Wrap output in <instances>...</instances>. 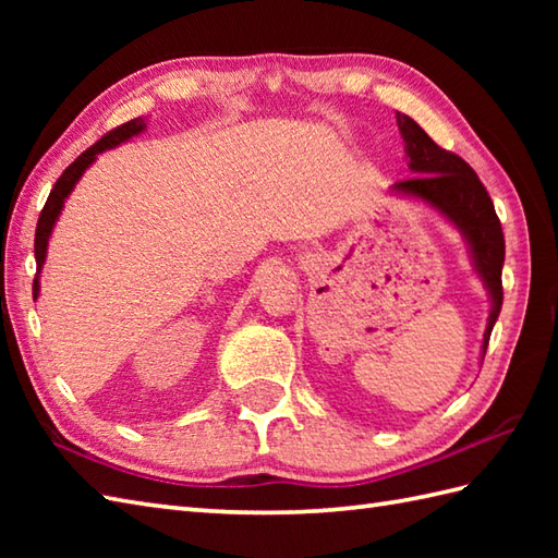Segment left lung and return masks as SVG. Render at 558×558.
Listing matches in <instances>:
<instances>
[{
	"mask_svg": "<svg viewBox=\"0 0 558 558\" xmlns=\"http://www.w3.org/2000/svg\"><path fill=\"white\" fill-rule=\"evenodd\" d=\"M398 129L405 141V150L410 158V170L414 177L405 182H396L393 192L422 198L424 204L436 208L441 216L465 236L470 246L472 264L484 280L492 298L489 324L482 340V360L489 345L492 328L499 318L504 304L501 268L506 256L501 220L496 216L487 189L480 182L475 170L456 153L436 146L432 136L412 120V117L396 112Z\"/></svg>",
	"mask_w": 558,
	"mask_h": 558,
	"instance_id": "left-lung-1",
	"label": "left lung"
}]
</instances>
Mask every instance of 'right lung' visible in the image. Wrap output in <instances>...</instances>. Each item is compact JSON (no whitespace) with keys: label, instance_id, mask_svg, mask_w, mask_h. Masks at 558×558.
I'll return each instance as SVG.
<instances>
[{"label":"right lung","instance_id":"right-lung-1","mask_svg":"<svg viewBox=\"0 0 558 558\" xmlns=\"http://www.w3.org/2000/svg\"><path fill=\"white\" fill-rule=\"evenodd\" d=\"M144 129H146V120H141V117H136V120L126 122L122 126L112 129V132L105 134L98 141V144H93L88 150H83L81 156L62 172V177H59V180L54 182L50 196H47V201H45V208L40 210L38 228H35V264H38V272H35V280H33V300L40 294V270H43L45 256H47V242H50L52 228H54V222L59 218V213H62V208H64L66 196L74 192V186L81 180V174L86 172L88 165H93V160L98 158V153L124 144V141L141 134Z\"/></svg>","mask_w":558,"mask_h":558}]
</instances>
